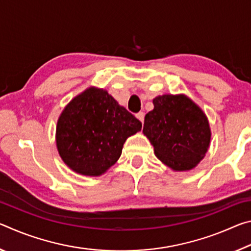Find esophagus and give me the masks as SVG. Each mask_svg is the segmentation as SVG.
I'll return each mask as SVG.
<instances>
[{"instance_id":"34e87169","label":"esophagus","mask_w":251,"mask_h":251,"mask_svg":"<svg viewBox=\"0 0 251 251\" xmlns=\"http://www.w3.org/2000/svg\"><path fill=\"white\" fill-rule=\"evenodd\" d=\"M144 116H145V115H144L143 112H139V113L136 114V117H137V120H139L142 123H144Z\"/></svg>"}]
</instances>
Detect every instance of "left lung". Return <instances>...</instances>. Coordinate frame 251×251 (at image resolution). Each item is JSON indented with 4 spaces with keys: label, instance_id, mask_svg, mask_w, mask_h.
<instances>
[{
    "label": "left lung",
    "instance_id": "1",
    "mask_svg": "<svg viewBox=\"0 0 251 251\" xmlns=\"http://www.w3.org/2000/svg\"><path fill=\"white\" fill-rule=\"evenodd\" d=\"M144 121L143 133L160 161L176 172L197 166L209 148L210 127L201 108L186 95H161Z\"/></svg>",
    "mask_w": 251,
    "mask_h": 251
}]
</instances>
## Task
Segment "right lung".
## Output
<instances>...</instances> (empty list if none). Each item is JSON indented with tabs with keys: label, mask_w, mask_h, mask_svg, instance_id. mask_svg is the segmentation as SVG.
<instances>
[{
	"label": "right lung",
	"mask_w": 251,
	"mask_h": 251,
	"mask_svg": "<svg viewBox=\"0 0 251 251\" xmlns=\"http://www.w3.org/2000/svg\"><path fill=\"white\" fill-rule=\"evenodd\" d=\"M142 123L105 90L90 87L74 97L58 117L56 146L72 171L100 176L121 157Z\"/></svg>",
	"instance_id": "obj_1"
}]
</instances>
